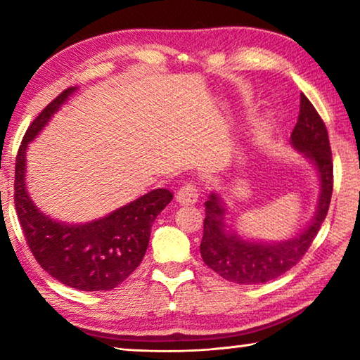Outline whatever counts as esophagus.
<instances>
[{
  "instance_id": "34e87169",
  "label": "esophagus",
  "mask_w": 360,
  "mask_h": 360,
  "mask_svg": "<svg viewBox=\"0 0 360 360\" xmlns=\"http://www.w3.org/2000/svg\"><path fill=\"white\" fill-rule=\"evenodd\" d=\"M176 200H178L181 205H193L198 200L197 187H195V184H192V182L182 186L178 191V195H176Z\"/></svg>"
}]
</instances>
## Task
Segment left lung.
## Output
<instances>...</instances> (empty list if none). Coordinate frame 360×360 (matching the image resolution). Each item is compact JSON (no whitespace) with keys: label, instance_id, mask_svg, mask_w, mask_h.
<instances>
[{"label":"left lung","instance_id":"obj_1","mask_svg":"<svg viewBox=\"0 0 360 360\" xmlns=\"http://www.w3.org/2000/svg\"><path fill=\"white\" fill-rule=\"evenodd\" d=\"M290 144L313 163L319 179L314 216L298 233L283 241L246 238L227 224L229 212L221 195L211 192L205 202L206 217L200 252L205 264L227 281L262 284L284 275L308 251L324 222L333 191L332 150L324 122L303 94Z\"/></svg>","mask_w":360,"mask_h":360}]
</instances>
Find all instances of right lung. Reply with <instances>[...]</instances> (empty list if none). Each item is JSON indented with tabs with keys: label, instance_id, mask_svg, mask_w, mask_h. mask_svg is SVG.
Listing matches in <instances>:
<instances>
[{
	"label": "right lung",
	"instance_id": "obj_1",
	"mask_svg": "<svg viewBox=\"0 0 360 360\" xmlns=\"http://www.w3.org/2000/svg\"><path fill=\"white\" fill-rule=\"evenodd\" d=\"M76 90L70 87L60 94L28 127L15 160L14 203L28 246L49 275L72 289L111 290L141 264L152 224L172 202L173 193L155 188L85 224L60 222L34 205L25 182L28 144Z\"/></svg>",
	"mask_w": 360,
	"mask_h": 360
}]
</instances>
